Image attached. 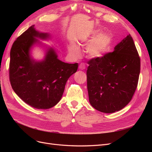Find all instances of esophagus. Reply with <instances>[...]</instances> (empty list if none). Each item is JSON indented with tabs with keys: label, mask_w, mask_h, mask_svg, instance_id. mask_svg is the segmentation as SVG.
Listing matches in <instances>:
<instances>
[{
	"label": "esophagus",
	"mask_w": 152,
	"mask_h": 152,
	"mask_svg": "<svg viewBox=\"0 0 152 152\" xmlns=\"http://www.w3.org/2000/svg\"><path fill=\"white\" fill-rule=\"evenodd\" d=\"M79 69L80 70H84V69H86V65H85V64L84 63H80V65H79Z\"/></svg>",
	"instance_id": "esophagus-1"
}]
</instances>
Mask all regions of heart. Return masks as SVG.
Here are the masks:
<instances>
[{
    "label": "heart",
    "instance_id": "obj_1",
    "mask_svg": "<svg viewBox=\"0 0 152 152\" xmlns=\"http://www.w3.org/2000/svg\"><path fill=\"white\" fill-rule=\"evenodd\" d=\"M99 30H95L85 40L84 44H88L86 49L87 54L91 58H100L107 54L111 48L112 38L107 33L99 34ZM70 53L74 56H79L81 53L80 48L75 43H71L68 46Z\"/></svg>",
    "mask_w": 152,
    "mask_h": 152
}]
</instances>
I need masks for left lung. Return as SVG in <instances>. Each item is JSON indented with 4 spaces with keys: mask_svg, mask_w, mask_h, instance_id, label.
<instances>
[{
    "mask_svg": "<svg viewBox=\"0 0 152 152\" xmlns=\"http://www.w3.org/2000/svg\"><path fill=\"white\" fill-rule=\"evenodd\" d=\"M87 83L92 107L103 113L119 111L130 102L138 83L140 58L131 35L113 52L87 62Z\"/></svg>",
    "mask_w": 152,
    "mask_h": 152,
    "instance_id": "1",
    "label": "left lung"
}]
</instances>
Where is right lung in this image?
<instances>
[{"label":"right lung","mask_w":152,"mask_h":152,"mask_svg":"<svg viewBox=\"0 0 152 152\" xmlns=\"http://www.w3.org/2000/svg\"><path fill=\"white\" fill-rule=\"evenodd\" d=\"M48 34L39 33L34 25L24 31L14 42L10 51L9 75L15 93L31 107L48 109L61 99L66 81L78 68V63H64L50 48L42 61L31 59L30 49L37 41L45 39Z\"/></svg>","instance_id":"add662e5"}]
</instances>
